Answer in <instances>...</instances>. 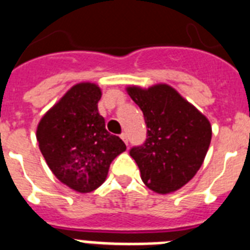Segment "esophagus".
Segmentation results:
<instances>
[{"mask_svg":"<svg viewBox=\"0 0 250 250\" xmlns=\"http://www.w3.org/2000/svg\"><path fill=\"white\" fill-rule=\"evenodd\" d=\"M121 139L123 140V141H125V145H128V137H127V135H125V133H122Z\"/></svg>","mask_w":250,"mask_h":250,"instance_id":"obj_1","label":"esophagus"}]
</instances>
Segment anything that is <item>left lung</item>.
Returning <instances> with one entry per match:
<instances>
[{
	"instance_id": "1",
	"label": "left lung",
	"mask_w": 250,
	"mask_h": 250,
	"mask_svg": "<svg viewBox=\"0 0 250 250\" xmlns=\"http://www.w3.org/2000/svg\"><path fill=\"white\" fill-rule=\"evenodd\" d=\"M127 92L147 127L145 143L129 150L141 180L158 194L176 191L202 167L212 139L209 121L168 84L132 86Z\"/></svg>"
}]
</instances>
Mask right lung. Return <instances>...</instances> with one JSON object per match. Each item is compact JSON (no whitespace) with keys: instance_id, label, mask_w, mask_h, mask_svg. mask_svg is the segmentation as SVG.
<instances>
[{"instance_id":"right-lung-1","label":"right lung","mask_w":250,"mask_h":250,"mask_svg":"<svg viewBox=\"0 0 250 250\" xmlns=\"http://www.w3.org/2000/svg\"><path fill=\"white\" fill-rule=\"evenodd\" d=\"M100 87L73 86L42 117L37 141L46 163L59 181L78 192H91L106 180L110 163L125 150L118 136L105 128L99 114Z\"/></svg>"}]
</instances>
